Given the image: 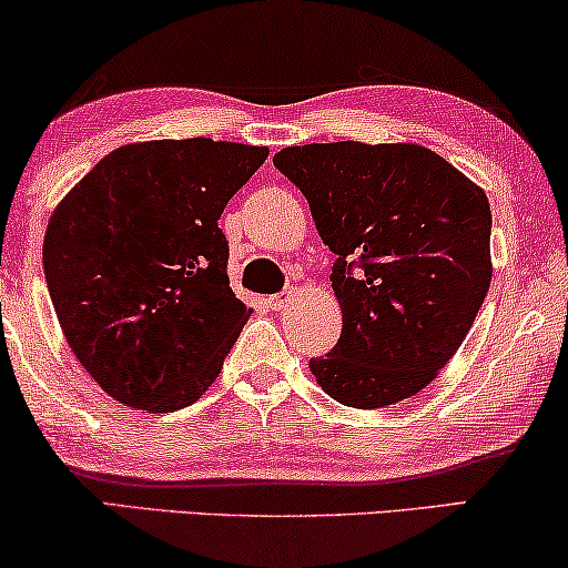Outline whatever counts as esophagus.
I'll return each mask as SVG.
<instances>
[{
	"instance_id": "34e87169",
	"label": "esophagus",
	"mask_w": 568,
	"mask_h": 568,
	"mask_svg": "<svg viewBox=\"0 0 568 568\" xmlns=\"http://www.w3.org/2000/svg\"><path fill=\"white\" fill-rule=\"evenodd\" d=\"M286 302H290V294H271V297L266 300V305L271 307V311H284Z\"/></svg>"
}]
</instances>
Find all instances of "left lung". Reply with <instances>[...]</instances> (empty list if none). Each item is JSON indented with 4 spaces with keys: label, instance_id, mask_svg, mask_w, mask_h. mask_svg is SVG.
Returning a JSON list of instances; mask_svg holds the SVG:
<instances>
[{
    "label": "left lung",
    "instance_id": "8db88e82",
    "mask_svg": "<svg viewBox=\"0 0 568 568\" xmlns=\"http://www.w3.org/2000/svg\"><path fill=\"white\" fill-rule=\"evenodd\" d=\"M274 166L336 255L342 336L311 371L331 399L378 409L423 392L473 328L490 286V205L423 145L311 143Z\"/></svg>",
    "mask_w": 568,
    "mask_h": 568
}]
</instances>
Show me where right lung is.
Instances as JSON below:
<instances>
[{
    "mask_svg": "<svg viewBox=\"0 0 568 568\" xmlns=\"http://www.w3.org/2000/svg\"><path fill=\"white\" fill-rule=\"evenodd\" d=\"M268 156L211 138L122 145L51 213L43 276L80 365L112 399L172 412L209 392L250 318L219 219Z\"/></svg>",
    "mask_w": 568,
    "mask_h": 568,
    "instance_id": "add662e5",
    "label": "right lung"
}]
</instances>
